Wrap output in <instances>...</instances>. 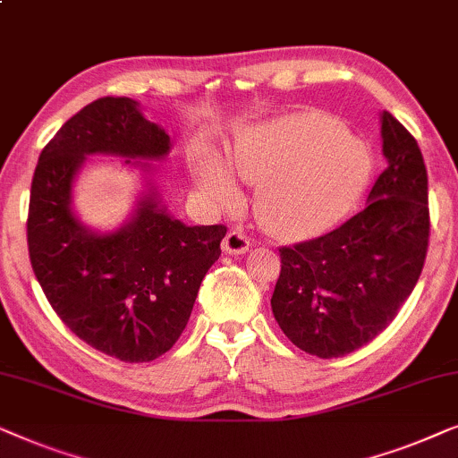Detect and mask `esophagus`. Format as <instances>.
Returning <instances> with one entry per match:
<instances>
[{
    "mask_svg": "<svg viewBox=\"0 0 458 458\" xmlns=\"http://www.w3.org/2000/svg\"><path fill=\"white\" fill-rule=\"evenodd\" d=\"M222 247L228 255H244L250 247V241L242 230H230L226 238H224Z\"/></svg>",
    "mask_w": 458,
    "mask_h": 458,
    "instance_id": "esophagus-1",
    "label": "esophagus"
}]
</instances>
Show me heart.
<instances>
[{"instance_id":"obj_1","label":"heart","mask_w":458,"mask_h":458,"mask_svg":"<svg viewBox=\"0 0 458 458\" xmlns=\"http://www.w3.org/2000/svg\"><path fill=\"white\" fill-rule=\"evenodd\" d=\"M365 147L346 137L326 114L305 112L250 128L232 145L224 167L203 156L195 165L205 195L236 201L232 182L259 184L255 216L282 238H305L330 230L352 209L369 180Z\"/></svg>"}]
</instances>
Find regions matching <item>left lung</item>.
I'll return each mask as SVG.
<instances>
[{
	"mask_svg": "<svg viewBox=\"0 0 458 458\" xmlns=\"http://www.w3.org/2000/svg\"><path fill=\"white\" fill-rule=\"evenodd\" d=\"M379 122L388 165L367 208L324 236L280 249L274 318L294 346L319 359L349 355L384 332L413 293L428 255L421 149L390 112Z\"/></svg>",
	"mask_w": 458,
	"mask_h": 458,
	"instance_id": "obj_1",
	"label": "left lung"
}]
</instances>
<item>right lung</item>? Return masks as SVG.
<instances>
[{"label": "right lung", "mask_w": 458, "mask_h": 458, "mask_svg": "<svg viewBox=\"0 0 458 458\" xmlns=\"http://www.w3.org/2000/svg\"><path fill=\"white\" fill-rule=\"evenodd\" d=\"M170 137L128 98H101L72 115L45 145L30 186V266L49 305L93 349L124 363H147L174 346L199 286L222 255L226 226H186L159 201H137L124 226L93 232L72 211V184L87 156L126 157L151 172Z\"/></svg>", "instance_id": "add662e5"}]
</instances>
